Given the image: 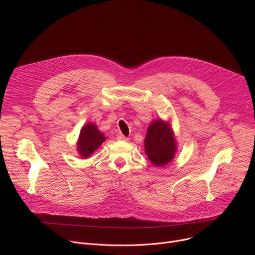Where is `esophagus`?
I'll use <instances>...</instances> for the list:
<instances>
[{"mask_svg": "<svg viewBox=\"0 0 255 255\" xmlns=\"http://www.w3.org/2000/svg\"><path fill=\"white\" fill-rule=\"evenodd\" d=\"M117 139H118V140H121V141H128V140H129V138H128V137H125L123 134H119V135L117 136Z\"/></svg>", "mask_w": 255, "mask_h": 255, "instance_id": "obj_1", "label": "esophagus"}]
</instances>
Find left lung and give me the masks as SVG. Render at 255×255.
I'll return each mask as SVG.
<instances>
[{"label": "left lung", "instance_id": "left-lung-1", "mask_svg": "<svg viewBox=\"0 0 255 255\" xmlns=\"http://www.w3.org/2000/svg\"><path fill=\"white\" fill-rule=\"evenodd\" d=\"M144 145L145 152L156 166L167 164L174 157L175 140L169 125L162 120H156L149 125Z\"/></svg>", "mask_w": 255, "mask_h": 255}]
</instances>
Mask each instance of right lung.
<instances>
[{"label": "right lung", "instance_id": "obj_1", "mask_svg": "<svg viewBox=\"0 0 255 255\" xmlns=\"http://www.w3.org/2000/svg\"><path fill=\"white\" fill-rule=\"evenodd\" d=\"M105 139V135L98 130L96 125L87 124L81 130L78 141V150L80 154L83 157L88 158L99 148Z\"/></svg>", "mask_w": 255, "mask_h": 255}]
</instances>
